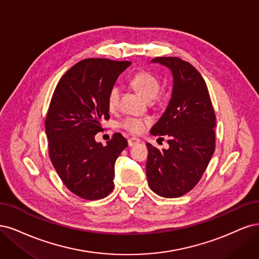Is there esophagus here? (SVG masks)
Returning a JSON list of instances; mask_svg holds the SVG:
<instances>
[{
  "mask_svg": "<svg viewBox=\"0 0 259 259\" xmlns=\"http://www.w3.org/2000/svg\"><path fill=\"white\" fill-rule=\"evenodd\" d=\"M139 143H141V140L138 139V138H130V139L128 140V145H129L130 147L136 146V145L139 144Z\"/></svg>",
  "mask_w": 259,
  "mask_h": 259,
  "instance_id": "obj_1",
  "label": "esophagus"
}]
</instances>
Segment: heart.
Wrapping results in <instances>:
<instances>
[{"label": "heart", "instance_id": "b5f03b06", "mask_svg": "<svg viewBox=\"0 0 259 259\" xmlns=\"http://www.w3.org/2000/svg\"><path fill=\"white\" fill-rule=\"evenodd\" d=\"M131 85L137 91L143 96L148 101L154 100L160 90V82L158 78L152 73L142 71L137 73L135 76L131 78ZM120 89L118 87H113L110 93L107 95V106L111 111L117 108L119 103ZM147 121L141 118L136 117H127L120 122V127L135 135H139L145 130L147 126Z\"/></svg>", "mask_w": 259, "mask_h": 259}]
</instances>
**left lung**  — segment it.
Instances as JSON below:
<instances>
[{
	"mask_svg": "<svg viewBox=\"0 0 259 259\" xmlns=\"http://www.w3.org/2000/svg\"><path fill=\"white\" fill-rule=\"evenodd\" d=\"M153 63L168 68L173 77L171 99L151 130L169 138L168 149L146 143V175L151 189L164 198L181 197L201 179L215 151L216 119L203 77L177 57H157Z\"/></svg>",
	"mask_w": 259,
	"mask_h": 259,
	"instance_id": "1",
	"label": "left lung"
}]
</instances>
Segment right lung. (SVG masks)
I'll use <instances>...</instances> for the list:
<instances>
[{"mask_svg": "<svg viewBox=\"0 0 259 259\" xmlns=\"http://www.w3.org/2000/svg\"><path fill=\"white\" fill-rule=\"evenodd\" d=\"M130 64L82 60L54 91L45 121L49 157L64 185L82 199H102L114 188L115 161L128 142L115 133L103 146L95 136L102 130V120L110 118L107 95Z\"/></svg>", "mask_w": 259, "mask_h": 259, "instance_id": "add662e5", "label": "right lung"}]
</instances>
